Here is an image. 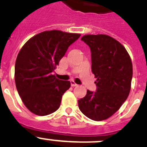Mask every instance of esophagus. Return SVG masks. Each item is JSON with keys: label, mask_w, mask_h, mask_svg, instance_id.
<instances>
[{"label": "esophagus", "mask_w": 147, "mask_h": 147, "mask_svg": "<svg viewBox=\"0 0 147 147\" xmlns=\"http://www.w3.org/2000/svg\"><path fill=\"white\" fill-rule=\"evenodd\" d=\"M71 87H76L78 84H76V83H75L72 80V81H71Z\"/></svg>", "instance_id": "esophagus-1"}]
</instances>
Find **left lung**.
<instances>
[{"label": "left lung", "mask_w": 147, "mask_h": 147, "mask_svg": "<svg viewBox=\"0 0 147 147\" xmlns=\"http://www.w3.org/2000/svg\"><path fill=\"white\" fill-rule=\"evenodd\" d=\"M91 51L92 72L97 89L87 90L78 100L80 111L90 119L101 121L112 116L128 97L133 65L125 48L107 35H86L82 38Z\"/></svg>", "instance_id": "8db88e82"}]
</instances>
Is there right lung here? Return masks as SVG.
Returning <instances> with one entry per match:
<instances>
[{
    "label": "right lung",
    "instance_id": "right-lung-1",
    "mask_svg": "<svg viewBox=\"0 0 147 147\" xmlns=\"http://www.w3.org/2000/svg\"><path fill=\"white\" fill-rule=\"evenodd\" d=\"M80 36L60 30L44 31L28 40L19 52L16 87L25 106L33 114L46 116L60 107L62 96L71 83L57 79L52 72Z\"/></svg>",
    "mask_w": 147,
    "mask_h": 147
}]
</instances>
